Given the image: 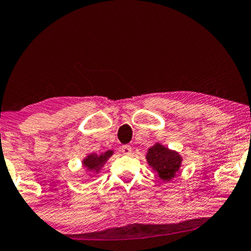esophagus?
<instances>
[{
  "mask_svg": "<svg viewBox=\"0 0 251 251\" xmlns=\"http://www.w3.org/2000/svg\"><path fill=\"white\" fill-rule=\"evenodd\" d=\"M121 152L125 154V155H130V154H131V152H132V149H131V146H129V145H123L122 147H121Z\"/></svg>",
  "mask_w": 251,
  "mask_h": 251,
  "instance_id": "1",
  "label": "esophagus"
}]
</instances>
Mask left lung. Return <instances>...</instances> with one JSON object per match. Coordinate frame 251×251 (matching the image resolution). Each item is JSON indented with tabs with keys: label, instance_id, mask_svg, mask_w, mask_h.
Returning <instances> with one entry per match:
<instances>
[{
	"label": "left lung",
	"instance_id": "8db88e82",
	"mask_svg": "<svg viewBox=\"0 0 251 251\" xmlns=\"http://www.w3.org/2000/svg\"><path fill=\"white\" fill-rule=\"evenodd\" d=\"M146 160L152 170L155 171L160 179L163 181H170L176 177L183 162V157L179 153L168 149L160 143H155L147 150Z\"/></svg>",
	"mask_w": 251,
	"mask_h": 251
}]
</instances>
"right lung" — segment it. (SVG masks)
Wrapping results in <instances>:
<instances>
[{
  "mask_svg": "<svg viewBox=\"0 0 251 251\" xmlns=\"http://www.w3.org/2000/svg\"><path fill=\"white\" fill-rule=\"evenodd\" d=\"M113 154H114V152H113L112 150L106 151V152L101 154L90 153L84 157L83 161H82V166H83L85 168V170L89 171V173L98 174Z\"/></svg>",
  "mask_w": 251,
  "mask_h": 251,
  "instance_id": "add662e5",
  "label": "right lung"
}]
</instances>
